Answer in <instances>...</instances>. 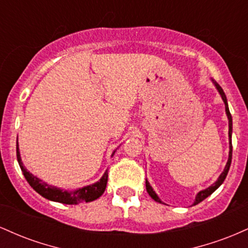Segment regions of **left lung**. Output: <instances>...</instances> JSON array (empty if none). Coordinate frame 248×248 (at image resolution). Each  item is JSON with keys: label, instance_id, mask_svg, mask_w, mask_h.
Masks as SVG:
<instances>
[{"label": "left lung", "instance_id": "obj_1", "mask_svg": "<svg viewBox=\"0 0 248 248\" xmlns=\"http://www.w3.org/2000/svg\"><path fill=\"white\" fill-rule=\"evenodd\" d=\"M212 82L213 85H215L216 88H217L218 93L220 94L221 99H223L224 104H225V112H226V116L227 119H229V143H230V152H229V158H227V162H226V166H225L223 172L219 175V177L217 181L215 182V183L212 184V186H210L209 187H206V189L204 190H201L197 195H196V198H195V202H193L192 205H197L198 203H201L202 201H204L206 197H209L211 193H213L216 191V190L218 189L219 186L223 184V182L225 181V178H226L227 176V172H229L230 170V166H231V161H232V116H231V113H230V109H229V104H227V99H226V95H225L223 88H221L220 86H219L218 82H216L215 80L212 79ZM146 189H147V192L149 193V196L152 197L154 201L158 202V203H163V202L161 201L160 197L157 196V193H156L155 191H154L153 186H150V183L148 182V179L146 178ZM164 204V203H163Z\"/></svg>", "mask_w": 248, "mask_h": 248}]
</instances>
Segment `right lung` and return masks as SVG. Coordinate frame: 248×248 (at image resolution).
<instances>
[{"mask_svg": "<svg viewBox=\"0 0 248 248\" xmlns=\"http://www.w3.org/2000/svg\"><path fill=\"white\" fill-rule=\"evenodd\" d=\"M16 153H17V161H18L19 167H21L22 172H23L25 179L30 186L38 192L39 195L43 196L44 198L49 199L52 202H58V203L62 204H70V205H76L79 203H88L98 199L102 193L105 192L107 186V179H108V169L104 172L102 177L99 179L95 183L90 184V186L79 187V189L72 190V191H67V190L61 189L53 186H50L46 182H43L37 176L32 175L28 169L23 166V162L21 158V153H19L18 142L16 144ZM115 154V150L113 152L112 156Z\"/></svg>", "mask_w": 248, "mask_h": 248, "instance_id": "1", "label": "right lung"}]
</instances>
